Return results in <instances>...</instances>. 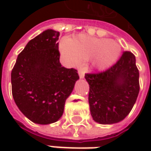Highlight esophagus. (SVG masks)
Returning a JSON list of instances; mask_svg holds the SVG:
<instances>
[{"label":"esophagus","mask_w":151,"mask_h":151,"mask_svg":"<svg viewBox=\"0 0 151 151\" xmlns=\"http://www.w3.org/2000/svg\"><path fill=\"white\" fill-rule=\"evenodd\" d=\"M78 74H79V76H80V78H83V77L85 76L84 71H83L82 70H81V69L78 70Z\"/></svg>","instance_id":"esophagus-1"}]
</instances>
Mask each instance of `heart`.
Listing matches in <instances>:
<instances>
[{"instance_id": "obj_1", "label": "heart", "mask_w": 151, "mask_h": 151, "mask_svg": "<svg viewBox=\"0 0 151 151\" xmlns=\"http://www.w3.org/2000/svg\"><path fill=\"white\" fill-rule=\"evenodd\" d=\"M60 52L68 65L77 66L82 61L90 60L93 68L105 70L118 60L121 47L113 40L80 34L75 38L63 39Z\"/></svg>"}]
</instances>
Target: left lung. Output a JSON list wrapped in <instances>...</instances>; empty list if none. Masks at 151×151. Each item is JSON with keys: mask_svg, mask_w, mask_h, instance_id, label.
Segmentation results:
<instances>
[{"mask_svg": "<svg viewBox=\"0 0 151 151\" xmlns=\"http://www.w3.org/2000/svg\"><path fill=\"white\" fill-rule=\"evenodd\" d=\"M135 56L124 51L107 70L85 74L89 84L88 101L93 120L101 124L122 121L130 113L139 91Z\"/></svg>", "mask_w": 151, "mask_h": 151, "instance_id": "8db88e82", "label": "left lung"}]
</instances>
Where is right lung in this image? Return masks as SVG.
I'll return each instance as SVG.
<instances>
[{"mask_svg":"<svg viewBox=\"0 0 151 151\" xmlns=\"http://www.w3.org/2000/svg\"><path fill=\"white\" fill-rule=\"evenodd\" d=\"M60 32L48 29L31 39L12 70V96L19 110L38 124L60 119L67 97L79 79L76 69L60 62Z\"/></svg>","mask_w":151,"mask_h":151,"instance_id":"obj_1","label":"right lung"}]
</instances>
